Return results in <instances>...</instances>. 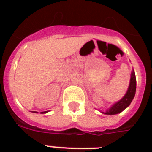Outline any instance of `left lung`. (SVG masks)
I'll list each match as a JSON object with an SVG mask.
<instances>
[{
	"instance_id": "left-lung-1",
	"label": "left lung",
	"mask_w": 152,
	"mask_h": 152,
	"mask_svg": "<svg viewBox=\"0 0 152 152\" xmlns=\"http://www.w3.org/2000/svg\"><path fill=\"white\" fill-rule=\"evenodd\" d=\"M136 88H137V80H136L135 72L133 71L132 72L131 79H130L129 87V89H128L125 96L123 97V99H121V100L114 104L110 109H109L108 110L104 113L113 115V114L121 113V111L124 110L126 107L129 106L132 100L133 99L135 94H136Z\"/></svg>"
}]
</instances>
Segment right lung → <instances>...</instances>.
<instances>
[{
	"label": "right lung",
	"instance_id": "1",
	"mask_svg": "<svg viewBox=\"0 0 152 152\" xmlns=\"http://www.w3.org/2000/svg\"><path fill=\"white\" fill-rule=\"evenodd\" d=\"M47 112H48V111H45V112H42V113H47ZM35 113H37V112H35Z\"/></svg>",
	"mask_w": 152,
	"mask_h": 152
}]
</instances>
